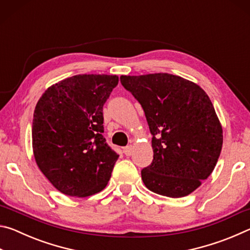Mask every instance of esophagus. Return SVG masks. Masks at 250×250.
<instances>
[{"label":"esophagus","mask_w":250,"mask_h":250,"mask_svg":"<svg viewBox=\"0 0 250 250\" xmlns=\"http://www.w3.org/2000/svg\"><path fill=\"white\" fill-rule=\"evenodd\" d=\"M124 152H125V155H131L132 154V152H133V146H126L125 147H124Z\"/></svg>","instance_id":"obj_1"}]
</instances>
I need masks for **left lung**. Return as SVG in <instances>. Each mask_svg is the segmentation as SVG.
<instances>
[{
	"label": "left lung",
	"mask_w": 250,
	"mask_h": 250,
	"mask_svg": "<svg viewBox=\"0 0 250 250\" xmlns=\"http://www.w3.org/2000/svg\"><path fill=\"white\" fill-rule=\"evenodd\" d=\"M142 105L152 137L153 161L141 171L150 191L173 198L195 191L213 172L223 128L206 92L180 76H121Z\"/></svg>",
	"instance_id": "obj_1"
}]
</instances>
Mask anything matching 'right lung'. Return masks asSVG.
Instances as JSON below:
<instances>
[{
  "label": "right lung",
  "instance_id": "right-lung-1",
  "mask_svg": "<svg viewBox=\"0 0 250 250\" xmlns=\"http://www.w3.org/2000/svg\"><path fill=\"white\" fill-rule=\"evenodd\" d=\"M118 82L116 75H76L52 84L37 101L34 158L65 195L87 197L108 184L119 155L103 135V108Z\"/></svg>",
  "mask_w": 250,
  "mask_h": 250
}]
</instances>
